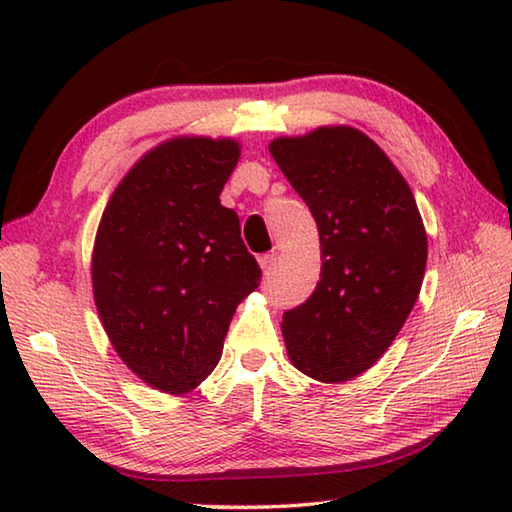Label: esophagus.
<instances>
[{
  "instance_id": "1",
  "label": "esophagus",
  "mask_w": 512,
  "mask_h": 512,
  "mask_svg": "<svg viewBox=\"0 0 512 512\" xmlns=\"http://www.w3.org/2000/svg\"><path fill=\"white\" fill-rule=\"evenodd\" d=\"M275 264H277V255H275V253H266V255L259 257V266H262L264 275L271 273L273 268H275Z\"/></svg>"
}]
</instances>
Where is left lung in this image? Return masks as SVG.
<instances>
[{"instance_id": "1", "label": "left lung", "mask_w": 512, "mask_h": 512, "mask_svg": "<svg viewBox=\"0 0 512 512\" xmlns=\"http://www.w3.org/2000/svg\"><path fill=\"white\" fill-rule=\"evenodd\" d=\"M273 160L314 214L320 282L284 311L293 366L336 384L375 366L409 318L427 266V230L391 158L352 126L275 137Z\"/></svg>"}]
</instances>
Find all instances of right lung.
Here are the masks:
<instances>
[{
  "instance_id": "right-lung-1",
  "label": "right lung",
  "mask_w": 512,
  "mask_h": 512,
  "mask_svg": "<svg viewBox=\"0 0 512 512\" xmlns=\"http://www.w3.org/2000/svg\"><path fill=\"white\" fill-rule=\"evenodd\" d=\"M239 155L232 137H171L128 169L101 214L94 305L119 359L155 391L185 395L210 375L262 277L219 198Z\"/></svg>"
}]
</instances>
